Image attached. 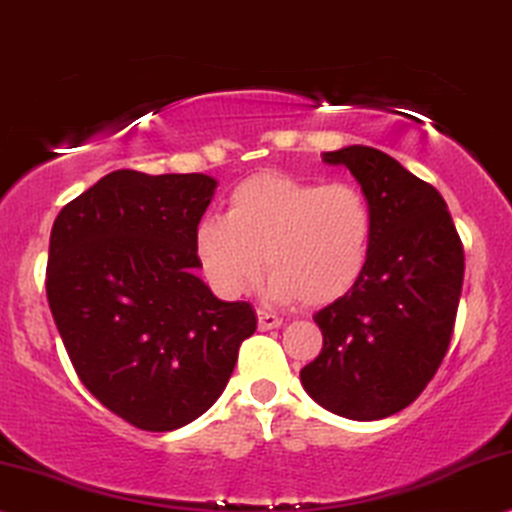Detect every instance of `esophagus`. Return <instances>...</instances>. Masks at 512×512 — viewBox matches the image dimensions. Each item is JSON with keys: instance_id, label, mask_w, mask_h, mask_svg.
Masks as SVG:
<instances>
[{"instance_id": "esophagus-1", "label": "esophagus", "mask_w": 512, "mask_h": 512, "mask_svg": "<svg viewBox=\"0 0 512 512\" xmlns=\"http://www.w3.org/2000/svg\"><path fill=\"white\" fill-rule=\"evenodd\" d=\"M282 325V318L280 315H273L268 311H258V330H277V327Z\"/></svg>"}]
</instances>
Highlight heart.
Here are the masks:
<instances>
[{
  "mask_svg": "<svg viewBox=\"0 0 512 512\" xmlns=\"http://www.w3.org/2000/svg\"><path fill=\"white\" fill-rule=\"evenodd\" d=\"M370 201L351 182L258 173L227 194L225 216L194 227V256L213 292L239 299L256 285L263 261L268 294L325 306L349 294L370 258Z\"/></svg>",
  "mask_w": 512,
  "mask_h": 512,
  "instance_id": "1",
  "label": "heart"
}]
</instances>
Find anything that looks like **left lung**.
Returning a JSON list of instances; mask_svg holds the SVG:
<instances>
[{
  "label": "left lung",
  "mask_w": 512,
  "mask_h": 512,
  "mask_svg": "<svg viewBox=\"0 0 512 512\" xmlns=\"http://www.w3.org/2000/svg\"><path fill=\"white\" fill-rule=\"evenodd\" d=\"M370 201V258L349 294L313 315L323 351L301 370L315 403L349 420L410 406L444 361L463 289L465 254L441 194L380 149L325 151Z\"/></svg>",
  "instance_id": "left-lung-1"
}]
</instances>
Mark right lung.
Masks as SVG:
<instances>
[{
  "mask_svg": "<svg viewBox=\"0 0 512 512\" xmlns=\"http://www.w3.org/2000/svg\"><path fill=\"white\" fill-rule=\"evenodd\" d=\"M216 187L204 173L113 170L54 220L56 330L87 391L140 430L204 415L256 332L251 304L220 301L197 277L194 227Z\"/></svg>",
  "mask_w": 512,
  "mask_h": 512,
  "instance_id": "add662e5",
  "label": "right lung"
}]
</instances>
